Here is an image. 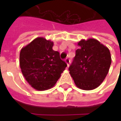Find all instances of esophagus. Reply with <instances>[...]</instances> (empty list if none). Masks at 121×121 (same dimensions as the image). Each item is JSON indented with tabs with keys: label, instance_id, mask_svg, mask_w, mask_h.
<instances>
[{
	"label": "esophagus",
	"instance_id": "34e87169",
	"mask_svg": "<svg viewBox=\"0 0 121 121\" xmlns=\"http://www.w3.org/2000/svg\"><path fill=\"white\" fill-rule=\"evenodd\" d=\"M65 63H67V67L69 66V64H70V59L69 58H67L65 59Z\"/></svg>",
	"mask_w": 121,
	"mask_h": 121
}]
</instances>
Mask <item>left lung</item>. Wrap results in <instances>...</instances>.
I'll use <instances>...</instances> for the list:
<instances>
[{
	"mask_svg": "<svg viewBox=\"0 0 121 121\" xmlns=\"http://www.w3.org/2000/svg\"><path fill=\"white\" fill-rule=\"evenodd\" d=\"M69 73L78 88L92 90L104 80L111 65L109 49L94 38L81 40Z\"/></svg>",
	"mask_w": 121,
	"mask_h": 121,
	"instance_id": "8db88e82",
	"label": "left lung"
}]
</instances>
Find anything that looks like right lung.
Masks as SVG:
<instances>
[{
  "instance_id": "obj_1",
  "label": "right lung",
  "mask_w": 121,
  "mask_h": 121,
  "mask_svg": "<svg viewBox=\"0 0 121 121\" xmlns=\"http://www.w3.org/2000/svg\"><path fill=\"white\" fill-rule=\"evenodd\" d=\"M51 40L39 37L23 47L19 54L21 72L26 81L38 91L52 88L67 67Z\"/></svg>"
}]
</instances>
